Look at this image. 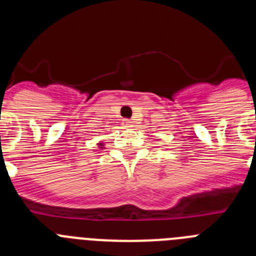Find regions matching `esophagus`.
Returning a JSON list of instances; mask_svg holds the SVG:
<instances>
[{
    "label": "esophagus",
    "instance_id": "esophagus-1",
    "mask_svg": "<svg viewBox=\"0 0 256 256\" xmlns=\"http://www.w3.org/2000/svg\"><path fill=\"white\" fill-rule=\"evenodd\" d=\"M124 126H132V122H130V120H128V119H124Z\"/></svg>",
    "mask_w": 256,
    "mask_h": 256
}]
</instances>
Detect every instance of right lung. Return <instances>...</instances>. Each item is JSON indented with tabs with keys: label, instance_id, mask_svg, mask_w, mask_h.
I'll return each instance as SVG.
<instances>
[{
	"label": "right lung",
	"instance_id": "obj_1",
	"mask_svg": "<svg viewBox=\"0 0 256 256\" xmlns=\"http://www.w3.org/2000/svg\"><path fill=\"white\" fill-rule=\"evenodd\" d=\"M100 146H102V144H100Z\"/></svg>",
	"mask_w": 256,
	"mask_h": 256
}]
</instances>
